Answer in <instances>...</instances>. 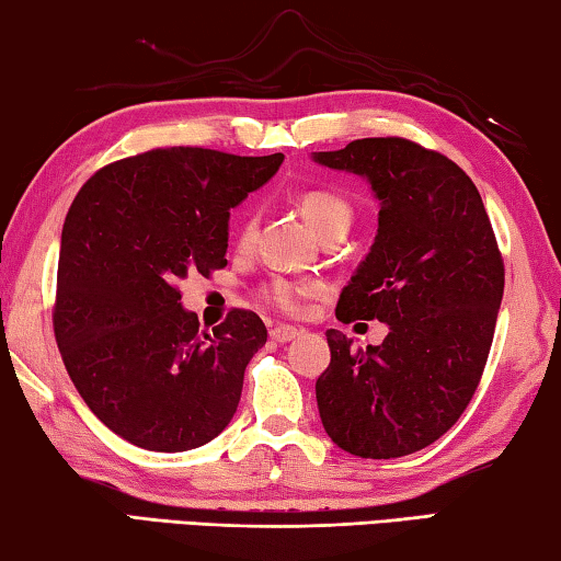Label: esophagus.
I'll use <instances>...</instances> for the list:
<instances>
[{"instance_id": "34e87169", "label": "esophagus", "mask_w": 561, "mask_h": 561, "mask_svg": "<svg viewBox=\"0 0 561 561\" xmlns=\"http://www.w3.org/2000/svg\"><path fill=\"white\" fill-rule=\"evenodd\" d=\"M301 334L299 329H294V327H284V324H279V327H272L270 329V339L272 341H277V344H287V341H294Z\"/></svg>"}]
</instances>
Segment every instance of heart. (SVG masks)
Segmentation results:
<instances>
[{"label":"heart","mask_w":561,"mask_h":561,"mask_svg":"<svg viewBox=\"0 0 561 561\" xmlns=\"http://www.w3.org/2000/svg\"><path fill=\"white\" fill-rule=\"evenodd\" d=\"M299 210L304 220L309 222L311 230L319 237H327L331 232H346L351 220H354V210L344 201V197L331 193V190H307L299 197ZM252 227L254 220L250 215L244 217L240 225V244H247L252 240ZM314 291L311 284L289 282V279H274L262 289V299L272 304L274 309L284 311V314H297L301 309V301Z\"/></svg>","instance_id":"obj_1"}]
</instances>
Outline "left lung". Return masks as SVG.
I'll return each mask as SVG.
<instances>
[{
    "instance_id": "obj_1",
    "label": "left lung",
    "mask_w": 561,
    "mask_h": 561,
    "mask_svg": "<svg viewBox=\"0 0 561 561\" xmlns=\"http://www.w3.org/2000/svg\"><path fill=\"white\" fill-rule=\"evenodd\" d=\"M314 160L366 178L381 201L376 242L341 291L336 317L388 324L383 344L366 351L327 331L321 423L351 455L401 458L448 433L478 391L505 264L478 187L438 150L360 138Z\"/></svg>"
}]
</instances>
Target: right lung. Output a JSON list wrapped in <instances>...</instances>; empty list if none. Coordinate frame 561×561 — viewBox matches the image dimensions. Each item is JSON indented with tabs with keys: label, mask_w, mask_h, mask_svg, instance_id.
I'll return each instance as SVG.
<instances>
[{
	"label": "right lung",
	"mask_w": 561,
	"mask_h": 561,
	"mask_svg": "<svg viewBox=\"0 0 561 561\" xmlns=\"http://www.w3.org/2000/svg\"><path fill=\"white\" fill-rule=\"evenodd\" d=\"M284 156L156 148L101 168L61 230L54 336L76 391L138 448L183 453L217 438L267 341L254 311L213 334L180 304L178 279L222 270L227 220Z\"/></svg>",
	"instance_id": "1"
}]
</instances>
